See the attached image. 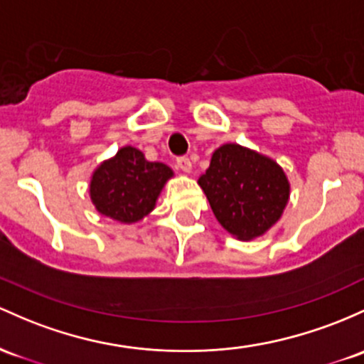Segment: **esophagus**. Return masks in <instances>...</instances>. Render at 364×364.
<instances>
[{
    "instance_id": "esophagus-1",
    "label": "esophagus",
    "mask_w": 364,
    "mask_h": 364,
    "mask_svg": "<svg viewBox=\"0 0 364 364\" xmlns=\"http://www.w3.org/2000/svg\"><path fill=\"white\" fill-rule=\"evenodd\" d=\"M176 166H178V169L183 171V173H190L191 171V162L188 157H179L178 161H176Z\"/></svg>"
}]
</instances>
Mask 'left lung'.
<instances>
[{
    "instance_id": "1",
    "label": "left lung",
    "mask_w": 364,
    "mask_h": 364,
    "mask_svg": "<svg viewBox=\"0 0 364 364\" xmlns=\"http://www.w3.org/2000/svg\"><path fill=\"white\" fill-rule=\"evenodd\" d=\"M198 185L219 225L243 242L264 235L282 218L290 197V183L282 167L237 143L214 151Z\"/></svg>"
}]
</instances>
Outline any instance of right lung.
Wrapping results in <instances>:
<instances>
[{
  "label": "right lung",
  "mask_w": 364,
  "mask_h": 364,
  "mask_svg": "<svg viewBox=\"0 0 364 364\" xmlns=\"http://www.w3.org/2000/svg\"><path fill=\"white\" fill-rule=\"evenodd\" d=\"M173 176L166 164L146 161L134 146H122L95 169L90 183L91 202L102 215L131 225L154 210L164 185Z\"/></svg>",
  "instance_id": "right-lung-1"
}]
</instances>
